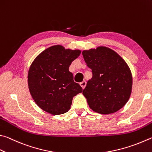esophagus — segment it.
Wrapping results in <instances>:
<instances>
[{
  "instance_id": "34e87169",
  "label": "esophagus",
  "mask_w": 152,
  "mask_h": 152,
  "mask_svg": "<svg viewBox=\"0 0 152 152\" xmlns=\"http://www.w3.org/2000/svg\"><path fill=\"white\" fill-rule=\"evenodd\" d=\"M80 85L81 86V87L82 88V89H84V88L86 86V81L82 82H80Z\"/></svg>"
}]
</instances>
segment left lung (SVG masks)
I'll list each match as a JSON object with an SVG mask.
<instances>
[{
  "label": "left lung",
  "instance_id": "8db88e82",
  "mask_svg": "<svg viewBox=\"0 0 152 152\" xmlns=\"http://www.w3.org/2000/svg\"><path fill=\"white\" fill-rule=\"evenodd\" d=\"M92 78L82 92L88 106L102 114L116 112L125 106L132 90L130 68L116 52L98 46L82 52Z\"/></svg>",
  "mask_w": 152,
  "mask_h": 152
}]
</instances>
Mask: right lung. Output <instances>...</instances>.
I'll return each mask as SVG.
<instances>
[{
  "instance_id": "1",
  "label": "right lung",
  "mask_w": 152,
  "mask_h": 152,
  "mask_svg": "<svg viewBox=\"0 0 152 152\" xmlns=\"http://www.w3.org/2000/svg\"><path fill=\"white\" fill-rule=\"evenodd\" d=\"M80 50L66 49L62 45L46 48L35 58L29 68L28 85L38 106L52 115L68 112L74 96L82 92L69 71Z\"/></svg>"
}]
</instances>
